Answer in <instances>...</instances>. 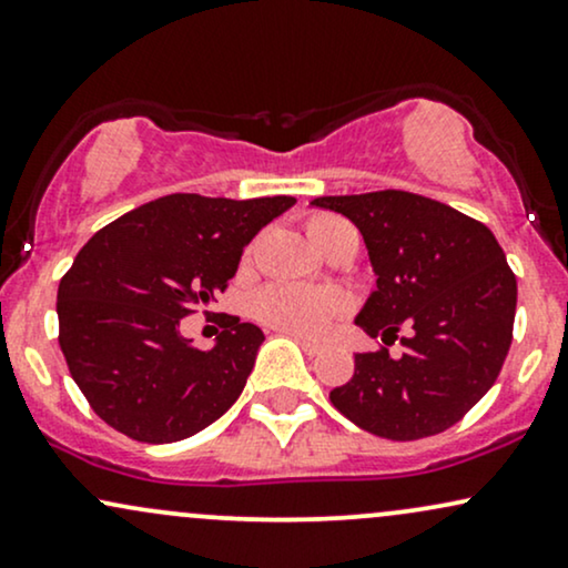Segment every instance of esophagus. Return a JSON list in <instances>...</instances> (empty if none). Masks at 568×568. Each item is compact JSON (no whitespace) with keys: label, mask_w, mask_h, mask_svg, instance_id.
Masks as SVG:
<instances>
[{"label":"esophagus","mask_w":568,"mask_h":568,"mask_svg":"<svg viewBox=\"0 0 568 568\" xmlns=\"http://www.w3.org/2000/svg\"><path fill=\"white\" fill-rule=\"evenodd\" d=\"M284 334H290V337L295 339L297 345L303 347L307 355H318L321 349H324V345H321V342H316V339H307V337H303V334H295V332H284Z\"/></svg>","instance_id":"esophagus-1"}]
</instances>
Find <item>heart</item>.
<instances>
[{"label": "heart", "mask_w": 568, "mask_h": 568, "mask_svg": "<svg viewBox=\"0 0 568 568\" xmlns=\"http://www.w3.org/2000/svg\"><path fill=\"white\" fill-rule=\"evenodd\" d=\"M339 219L334 215H313L307 221V236L313 244H318L321 236L328 226H334ZM252 311L255 316L278 332H295V334H324L332 321L342 313V300L334 292L305 290L295 284H271L263 286L252 300Z\"/></svg>", "instance_id": "heart-1"}]
</instances>
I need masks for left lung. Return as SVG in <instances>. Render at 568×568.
Masks as SVG:
<instances>
[{
	"label": "left lung",
	"mask_w": 568,
	"mask_h": 568,
	"mask_svg": "<svg viewBox=\"0 0 568 568\" xmlns=\"http://www.w3.org/2000/svg\"><path fill=\"white\" fill-rule=\"evenodd\" d=\"M311 205L342 213L366 242L376 290L355 316L384 345L403 324V355H355L353 379L328 392L376 437H432L458 424L498 379L514 339L516 276L485 223L422 194L384 189Z\"/></svg>",
	"instance_id": "obj_1"
}]
</instances>
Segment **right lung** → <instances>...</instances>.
Masks as SVG:
<instances>
[{
  "mask_svg": "<svg viewBox=\"0 0 568 568\" xmlns=\"http://www.w3.org/2000/svg\"><path fill=\"white\" fill-rule=\"evenodd\" d=\"M295 202L168 194L83 244L58 290L60 349L104 424L146 445L179 443L236 403L261 328L236 318L197 349L179 324L226 290L252 236Z\"/></svg>",
  "mask_w": 568,
  "mask_h": 568,
  "instance_id": "right-lung-1",
  "label": "right lung"
}]
</instances>
